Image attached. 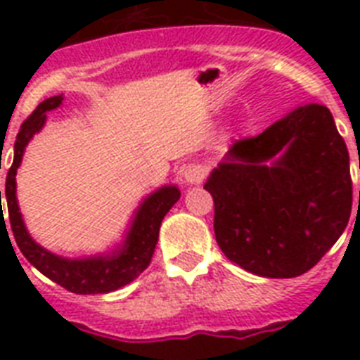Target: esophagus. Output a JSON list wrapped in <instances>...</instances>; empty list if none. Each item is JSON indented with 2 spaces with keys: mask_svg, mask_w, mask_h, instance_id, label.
<instances>
[{
  "mask_svg": "<svg viewBox=\"0 0 360 360\" xmlns=\"http://www.w3.org/2000/svg\"><path fill=\"white\" fill-rule=\"evenodd\" d=\"M207 175V168L202 166V164H188L185 169H183V177L188 185H200Z\"/></svg>",
  "mask_w": 360,
  "mask_h": 360,
  "instance_id": "34e87169",
  "label": "esophagus"
}]
</instances>
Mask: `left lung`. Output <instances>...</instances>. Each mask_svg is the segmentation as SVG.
Wrapping results in <instances>:
<instances>
[{
  "label": "left lung",
  "instance_id": "left-lung-1",
  "mask_svg": "<svg viewBox=\"0 0 360 360\" xmlns=\"http://www.w3.org/2000/svg\"><path fill=\"white\" fill-rule=\"evenodd\" d=\"M203 188L213 196L220 250L267 278L310 271L352 214L349 153L321 104L301 106L262 134L237 140Z\"/></svg>",
  "mask_w": 360,
  "mask_h": 360
}]
</instances>
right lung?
Masks as SVG:
<instances>
[{
    "label": "right lung",
    "instance_id": "add662e5",
    "mask_svg": "<svg viewBox=\"0 0 360 360\" xmlns=\"http://www.w3.org/2000/svg\"><path fill=\"white\" fill-rule=\"evenodd\" d=\"M61 101H63L61 95L42 101L33 110V114L22 123V129L16 136L14 160L13 166L8 168L7 183H5L11 230H13L14 240H16V245L25 256V259L33 267L39 269L44 276L53 280L56 284L72 291V293H78V295L108 293V291H115L130 284L132 280L138 278L146 271L149 262H151L155 246H157L158 230H160L162 219L169 209L174 207V203L179 200L181 192L177 186H162L157 192H153L151 196L146 198L138 209V213H136L129 236L124 239V245L108 256L67 259V257L56 256L52 252L44 250L41 245H37L25 230L18 202H16V169L22 162V155H24L27 141L33 138L35 132L42 129V124L46 121V112L58 108ZM3 220H5V217L1 213V222Z\"/></svg>",
    "mask_w": 360,
    "mask_h": 360
}]
</instances>
